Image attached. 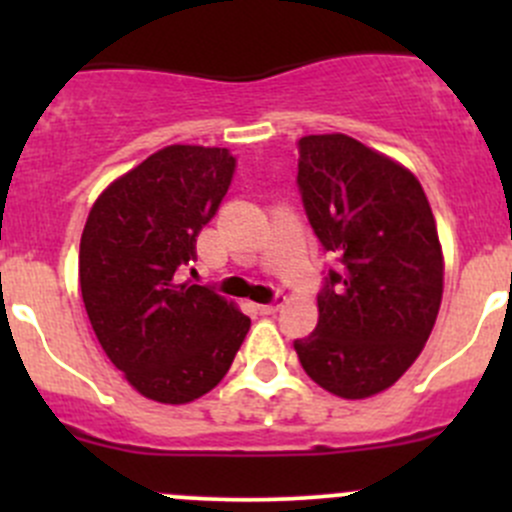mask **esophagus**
I'll use <instances>...</instances> for the list:
<instances>
[{"label":"esophagus","mask_w":512,"mask_h":512,"mask_svg":"<svg viewBox=\"0 0 512 512\" xmlns=\"http://www.w3.org/2000/svg\"><path fill=\"white\" fill-rule=\"evenodd\" d=\"M280 307H282V297H275L270 304H260V312L262 314H275Z\"/></svg>","instance_id":"34e87169"}]
</instances>
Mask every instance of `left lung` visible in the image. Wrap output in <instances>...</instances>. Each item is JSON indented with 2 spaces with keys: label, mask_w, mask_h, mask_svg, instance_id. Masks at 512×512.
Segmentation results:
<instances>
[{
  "label": "left lung",
  "mask_w": 512,
  "mask_h": 512,
  "mask_svg": "<svg viewBox=\"0 0 512 512\" xmlns=\"http://www.w3.org/2000/svg\"><path fill=\"white\" fill-rule=\"evenodd\" d=\"M297 183L309 223L339 267L317 297V329L294 352L324 391L369 399L406 374L436 324V220L406 165L344 133L299 138Z\"/></svg>",
  "instance_id": "1"
}]
</instances>
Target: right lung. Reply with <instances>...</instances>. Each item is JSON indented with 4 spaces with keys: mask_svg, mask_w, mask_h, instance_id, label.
Listing matches in <instances>:
<instances>
[{
    "mask_svg": "<svg viewBox=\"0 0 512 512\" xmlns=\"http://www.w3.org/2000/svg\"><path fill=\"white\" fill-rule=\"evenodd\" d=\"M232 173L227 148L165 146L98 195L81 232L79 285L98 344L158 404L215 389L250 329L235 302L185 280Z\"/></svg>",
    "mask_w": 512,
    "mask_h": 512,
    "instance_id": "1",
    "label": "right lung"
}]
</instances>
